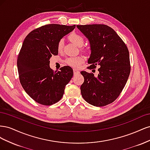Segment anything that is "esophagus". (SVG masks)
<instances>
[{"label": "esophagus", "instance_id": "34e87169", "mask_svg": "<svg viewBox=\"0 0 150 150\" xmlns=\"http://www.w3.org/2000/svg\"><path fill=\"white\" fill-rule=\"evenodd\" d=\"M73 72H74V74L79 73V71H78V70L75 69H73Z\"/></svg>", "mask_w": 150, "mask_h": 150}]
</instances>
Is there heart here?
Masks as SVG:
<instances>
[{
	"instance_id": "obj_1",
	"label": "heart",
	"mask_w": 150,
	"mask_h": 150,
	"mask_svg": "<svg viewBox=\"0 0 150 150\" xmlns=\"http://www.w3.org/2000/svg\"><path fill=\"white\" fill-rule=\"evenodd\" d=\"M68 38L71 40V42L75 44L77 46L81 47L84 44V38L82 35H81L78 33H71L69 36H68ZM63 47H64V40L62 39H61L58 41L57 45V51L59 52H61L62 51ZM85 48H83V50ZM84 59L83 56H76V57H71L67 58L66 60V64H68L70 66H72L73 67L77 68L79 67L81 64L84 62Z\"/></svg>"
}]
</instances>
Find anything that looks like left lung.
<instances>
[{
    "label": "left lung",
    "mask_w": 150,
    "mask_h": 150,
    "mask_svg": "<svg viewBox=\"0 0 150 150\" xmlns=\"http://www.w3.org/2000/svg\"><path fill=\"white\" fill-rule=\"evenodd\" d=\"M90 42L91 54L87 68L98 66L99 74L81 71L84 83L81 93L84 100L94 106H106L119 97L131 71L129 51L116 32L104 24L76 25ZM95 71V69L93 70Z\"/></svg>",
    "instance_id": "left-lung-1"
}]
</instances>
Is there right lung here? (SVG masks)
Listing matches in <instances>:
<instances>
[{
    "instance_id": "obj_1",
    "label": "right lung",
    "mask_w": 150,
    "mask_h": 150,
    "mask_svg": "<svg viewBox=\"0 0 150 150\" xmlns=\"http://www.w3.org/2000/svg\"><path fill=\"white\" fill-rule=\"evenodd\" d=\"M75 28L76 25L46 24L32 30L25 38L17 56L18 73L22 88L35 102L50 106L63 96L73 70L65 66L54 72L49 59L58 54L59 40Z\"/></svg>"
}]
</instances>
